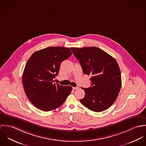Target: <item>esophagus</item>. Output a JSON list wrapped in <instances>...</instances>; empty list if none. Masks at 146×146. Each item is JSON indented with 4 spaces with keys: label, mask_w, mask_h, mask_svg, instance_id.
<instances>
[{
    "label": "esophagus",
    "mask_w": 146,
    "mask_h": 146,
    "mask_svg": "<svg viewBox=\"0 0 146 146\" xmlns=\"http://www.w3.org/2000/svg\"><path fill=\"white\" fill-rule=\"evenodd\" d=\"M72 89H74V90H76V89H79V87L78 86H76V87H73L72 88Z\"/></svg>",
    "instance_id": "1"
}]
</instances>
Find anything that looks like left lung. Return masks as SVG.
<instances>
[{"mask_svg":"<svg viewBox=\"0 0 146 146\" xmlns=\"http://www.w3.org/2000/svg\"><path fill=\"white\" fill-rule=\"evenodd\" d=\"M79 61L84 74L91 75V86L82 88L85 93L82 104L94 112L108 108L116 101L121 85V76L116 60L96 46L71 48Z\"/></svg>","mask_w":146,"mask_h":146,"instance_id":"left-lung-1","label":"left lung"}]
</instances>
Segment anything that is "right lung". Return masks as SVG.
<instances>
[{"instance_id":"add662e5","label":"right lung","mask_w":146,"mask_h":146,"mask_svg":"<svg viewBox=\"0 0 146 146\" xmlns=\"http://www.w3.org/2000/svg\"><path fill=\"white\" fill-rule=\"evenodd\" d=\"M72 54L68 48L48 47L35 52L22 75V83L29 101L38 109L49 111L61 106L72 88L54 83L61 64Z\"/></svg>"}]
</instances>
